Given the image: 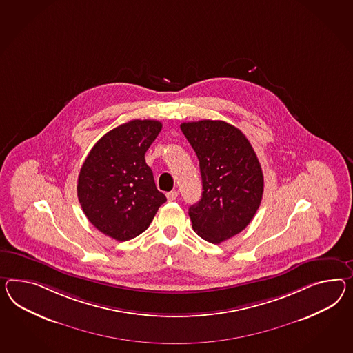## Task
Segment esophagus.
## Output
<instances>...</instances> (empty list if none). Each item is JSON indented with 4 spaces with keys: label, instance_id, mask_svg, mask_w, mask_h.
Returning <instances> with one entry per match:
<instances>
[{
    "label": "esophagus",
    "instance_id": "1",
    "mask_svg": "<svg viewBox=\"0 0 353 353\" xmlns=\"http://www.w3.org/2000/svg\"><path fill=\"white\" fill-rule=\"evenodd\" d=\"M178 196H179V193L176 190H172V192L166 193L168 201H175V199H178Z\"/></svg>",
    "mask_w": 353,
    "mask_h": 353
}]
</instances>
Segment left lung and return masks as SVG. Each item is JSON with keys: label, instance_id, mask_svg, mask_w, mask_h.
<instances>
[{"label": "left lung", "instance_id": "left-lung-1", "mask_svg": "<svg viewBox=\"0 0 353 353\" xmlns=\"http://www.w3.org/2000/svg\"><path fill=\"white\" fill-rule=\"evenodd\" d=\"M181 132L197 154L202 197L190 208L193 230L221 243L251 223L263 193L261 165L243 133L221 120L183 123Z\"/></svg>", "mask_w": 353, "mask_h": 353}]
</instances>
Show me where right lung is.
Returning <instances> with one entry per match:
<instances>
[{
    "label": "right lung",
    "mask_w": 353,
    "mask_h": 353,
    "mask_svg": "<svg viewBox=\"0 0 353 353\" xmlns=\"http://www.w3.org/2000/svg\"><path fill=\"white\" fill-rule=\"evenodd\" d=\"M157 120H130L93 145L78 176V199L101 233L124 242L143 233L166 197L145 154L161 132Z\"/></svg>",
    "instance_id": "add662e5"
}]
</instances>
